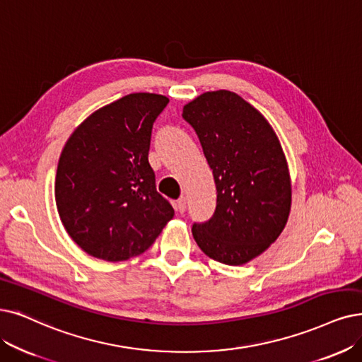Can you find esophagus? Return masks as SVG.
<instances>
[{"mask_svg": "<svg viewBox=\"0 0 362 362\" xmlns=\"http://www.w3.org/2000/svg\"><path fill=\"white\" fill-rule=\"evenodd\" d=\"M177 211L180 212V214H182V212H185V208H187V200H185V197L184 196H181L178 200H177Z\"/></svg>", "mask_w": 362, "mask_h": 362, "instance_id": "obj_1", "label": "esophagus"}]
</instances>
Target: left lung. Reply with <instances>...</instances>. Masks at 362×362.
I'll use <instances>...</instances> for the list:
<instances>
[{"mask_svg":"<svg viewBox=\"0 0 362 362\" xmlns=\"http://www.w3.org/2000/svg\"><path fill=\"white\" fill-rule=\"evenodd\" d=\"M212 169L216 208L192 231L199 248L227 266H242L279 238L290 216L291 178L279 138L264 115L238 93L205 92L185 104Z\"/></svg>","mask_w":362,"mask_h":362,"instance_id":"left-lung-1","label":"left lung"}]
</instances>
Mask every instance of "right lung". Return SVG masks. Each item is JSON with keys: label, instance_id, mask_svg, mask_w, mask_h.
Here are the masks:
<instances>
[{"label": "right lung", "instance_id": "add662e5", "mask_svg": "<svg viewBox=\"0 0 362 362\" xmlns=\"http://www.w3.org/2000/svg\"><path fill=\"white\" fill-rule=\"evenodd\" d=\"M168 103L157 93L126 95L92 112L65 144L56 208L69 238L95 258L141 255L173 218L148 163L153 123Z\"/></svg>", "mask_w": 362, "mask_h": 362}]
</instances>
